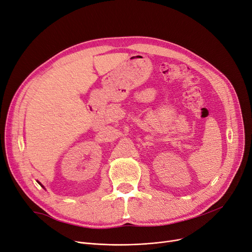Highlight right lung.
I'll return each mask as SVG.
<instances>
[{
  "mask_svg": "<svg viewBox=\"0 0 252 252\" xmlns=\"http://www.w3.org/2000/svg\"><path fill=\"white\" fill-rule=\"evenodd\" d=\"M37 183H38V184H39V185H41V183H39V182H37ZM41 186H42V185H41ZM42 187H43V186H42Z\"/></svg>",
  "mask_w": 252,
  "mask_h": 252,
  "instance_id": "obj_1",
  "label": "right lung"
}]
</instances>
